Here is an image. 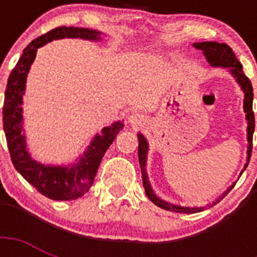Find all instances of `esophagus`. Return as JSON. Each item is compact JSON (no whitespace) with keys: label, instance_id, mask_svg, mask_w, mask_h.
I'll use <instances>...</instances> for the list:
<instances>
[{"label":"esophagus","instance_id":"34e87169","mask_svg":"<svg viewBox=\"0 0 257 257\" xmlns=\"http://www.w3.org/2000/svg\"><path fill=\"white\" fill-rule=\"evenodd\" d=\"M145 117L143 116V114H140V113H132L131 116L128 117V122L132 126H139V125H143L145 122Z\"/></svg>","mask_w":257,"mask_h":257}]
</instances>
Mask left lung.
Masks as SVG:
<instances>
[{"instance_id":"1","label":"left lung","mask_w":257,"mask_h":257,"mask_svg":"<svg viewBox=\"0 0 257 257\" xmlns=\"http://www.w3.org/2000/svg\"><path fill=\"white\" fill-rule=\"evenodd\" d=\"M196 49H199L203 52V54L207 58V61L209 62V65L215 66V68H225L228 72L232 74V77L235 78L236 82L239 84L244 93V112H245V120H247V140H248V148H247V163L244 164L243 171L240 172V175L245 171L248 167L249 159H251L252 153V137H253V132H255V116H253V110H252V101H253V89H252V84L249 81V78L244 74L243 65L240 64L239 60L236 58L235 53L232 52V49L227 44H219L216 41H205V42H195L193 44ZM137 139H139V161H140L141 167V175H143V184H144V189L147 196L153 204H156L157 207L163 208L165 211L177 212V213H195V212L204 211V208L207 207H181V205H176V204L168 203L161 197L155 193V191L151 187L149 183L148 173H147V156H148L149 145L148 141L145 139L143 133H137ZM235 187V183L232 184L231 187L228 188L227 191L224 192L223 195L220 196L219 199H216L212 204H208V207L215 205L216 203H219L220 199H223L224 196L227 195L228 192L231 191L232 188Z\"/></svg>"}]
</instances>
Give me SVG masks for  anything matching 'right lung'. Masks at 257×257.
Here are the masks:
<instances>
[{
  "label": "right lung",
  "instance_id": "add662e5",
  "mask_svg": "<svg viewBox=\"0 0 257 257\" xmlns=\"http://www.w3.org/2000/svg\"><path fill=\"white\" fill-rule=\"evenodd\" d=\"M60 38H82L89 41H101V32L88 28L60 26L42 34L24 49L17 65L12 70L5 90L2 120L8 148L17 169L24 179L32 184L40 193L57 201L81 197L90 189L102 156L110 147L117 133L124 128L122 121H116L102 128L101 133L93 137L90 145L76 163L69 165H45L32 159L26 147L22 97L25 94L26 77L33 64L38 48Z\"/></svg>",
  "mask_w": 257,
  "mask_h": 257
}]
</instances>
